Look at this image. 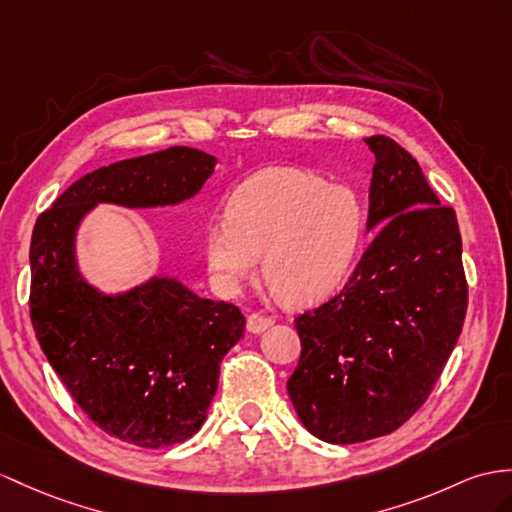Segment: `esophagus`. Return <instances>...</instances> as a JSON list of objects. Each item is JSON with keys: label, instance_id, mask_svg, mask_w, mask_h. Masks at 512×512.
<instances>
[{"label": "esophagus", "instance_id": "obj_1", "mask_svg": "<svg viewBox=\"0 0 512 512\" xmlns=\"http://www.w3.org/2000/svg\"><path fill=\"white\" fill-rule=\"evenodd\" d=\"M271 326H273V317H269V315L254 313V315L247 317V330L254 332V334L265 332V330L271 328Z\"/></svg>", "mask_w": 512, "mask_h": 512}]
</instances>
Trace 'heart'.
Instances as JSON below:
<instances>
[{"label": "heart", "mask_w": 512, "mask_h": 512, "mask_svg": "<svg viewBox=\"0 0 512 512\" xmlns=\"http://www.w3.org/2000/svg\"><path fill=\"white\" fill-rule=\"evenodd\" d=\"M226 215L204 234L210 273L232 291L254 276L263 256L269 289L286 304L313 302L343 284L365 230V206L354 189L295 167L247 178Z\"/></svg>", "instance_id": "heart-1"}]
</instances>
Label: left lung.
I'll return each instance as SVG.
<instances>
[{
	"label": "left lung",
	"instance_id": "obj_1",
	"mask_svg": "<svg viewBox=\"0 0 512 512\" xmlns=\"http://www.w3.org/2000/svg\"><path fill=\"white\" fill-rule=\"evenodd\" d=\"M376 156L367 230L378 228L341 293L295 319L302 356L286 382L317 439L391 434L428 400L463 330L467 280L454 208L389 136Z\"/></svg>",
	"mask_w": 512,
	"mask_h": 512
}]
</instances>
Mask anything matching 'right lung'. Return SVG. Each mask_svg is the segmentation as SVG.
<instances>
[{"instance_id": "1", "label": "right lung", "mask_w": 512, "mask_h": 512, "mask_svg": "<svg viewBox=\"0 0 512 512\" xmlns=\"http://www.w3.org/2000/svg\"><path fill=\"white\" fill-rule=\"evenodd\" d=\"M215 165L193 147L121 160L73 182L34 223L30 319L41 350L84 415L139 447L176 445L202 428L245 317L165 276L99 293L78 269L76 232L97 204H180Z\"/></svg>"}]
</instances>
